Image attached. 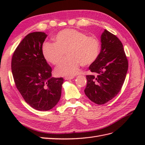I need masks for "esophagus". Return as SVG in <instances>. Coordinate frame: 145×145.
Wrapping results in <instances>:
<instances>
[{"instance_id":"esophagus-1","label":"esophagus","mask_w":145,"mask_h":145,"mask_svg":"<svg viewBox=\"0 0 145 145\" xmlns=\"http://www.w3.org/2000/svg\"><path fill=\"white\" fill-rule=\"evenodd\" d=\"M74 76H69V77H65V79L66 80H71V79H72V78H74Z\"/></svg>"}]
</instances>
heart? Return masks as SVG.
I'll use <instances>...</instances> for the list:
<instances>
[{
  "label": "heart",
  "mask_w": 145,
  "mask_h": 145,
  "mask_svg": "<svg viewBox=\"0 0 145 145\" xmlns=\"http://www.w3.org/2000/svg\"><path fill=\"white\" fill-rule=\"evenodd\" d=\"M56 42H46L42 48L47 62L59 64L65 56L68 57L56 67L59 76H72L77 72L80 65H89L94 62L100 52V42L95 36H87L84 33L74 29H65L54 37Z\"/></svg>",
  "instance_id": "b5f03b06"
}]
</instances>
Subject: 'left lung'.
Here are the masks:
<instances>
[{
	"mask_svg": "<svg viewBox=\"0 0 145 145\" xmlns=\"http://www.w3.org/2000/svg\"><path fill=\"white\" fill-rule=\"evenodd\" d=\"M99 56L89 69L95 75H87L85 93L93 102L103 105L119 93L125 82L128 62L121 41L105 29L101 36Z\"/></svg>",
	"mask_w": 145,
	"mask_h": 145,
	"instance_id": "obj_1",
	"label": "left lung"
}]
</instances>
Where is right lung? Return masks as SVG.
I'll return each instance as SVG.
<instances>
[{"mask_svg": "<svg viewBox=\"0 0 145 145\" xmlns=\"http://www.w3.org/2000/svg\"><path fill=\"white\" fill-rule=\"evenodd\" d=\"M47 34L34 32L17 46L11 60L15 85L25 101L39 111H48L59 102L63 78L51 77L52 69L42 54Z\"/></svg>", "mask_w": 145, "mask_h": 145, "instance_id": "obj_1", "label": "right lung"}]
</instances>
